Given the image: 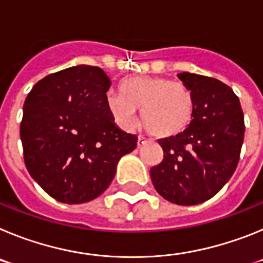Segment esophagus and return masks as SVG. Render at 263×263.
Instances as JSON below:
<instances>
[{
  "label": "esophagus",
  "mask_w": 263,
  "mask_h": 263,
  "mask_svg": "<svg viewBox=\"0 0 263 263\" xmlns=\"http://www.w3.org/2000/svg\"><path fill=\"white\" fill-rule=\"evenodd\" d=\"M148 142V139H146L143 136H139L138 137V141H137V145H138V147H141V146H143L145 143Z\"/></svg>",
  "instance_id": "1"
}]
</instances>
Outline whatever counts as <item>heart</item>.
I'll return each instance as SVG.
<instances>
[{
  "mask_svg": "<svg viewBox=\"0 0 263 263\" xmlns=\"http://www.w3.org/2000/svg\"><path fill=\"white\" fill-rule=\"evenodd\" d=\"M106 106L120 125L133 127L138 108L147 127L160 138L183 133L194 118L195 101L184 84L167 78H133L121 83V93L109 92Z\"/></svg>",
  "mask_w": 263,
  "mask_h": 263,
  "instance_id": "1",
  "label": "heart"
}]
</instances>
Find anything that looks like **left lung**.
I'll return each mask as SVG.
<instances>
[{"mask_svg":"<svg viewBox=\"0 0 263 263\" xmlns=\"http://www.w3.org/2000/svg\"><path fill=\"white\" fill-rule=\"evenodd\" d=\"M178 78L194 96V118L179 136L158 139L163 160L152 167L150 176L166 200L195 205L215 196L236 171L245 124L231 87L190 72Z\"/></svg>","mask_w":263,"mask_h":263,"instance_id":"left-lung-1","label":"left lung"}]
</instances>
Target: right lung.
<instances>
[{
    "mask_svg": "<svg viewBox=\"0 0 263 263\" xmlns=\"http://www.w3.org/2000/svg\"><path fill=\"white\" fill-rule=\"evenodd\" d=\"M109 87L104 69L78 66L39 80L25 100L20 127L25 164L55 200L96 199L115 178L120 158L136 148V134L113 124Z\"/></svg>",
    "mask_w": 263,
    "mask_h": 263,
    "instance_id": "1",
    "label": "right lung"
}]
</instances>
